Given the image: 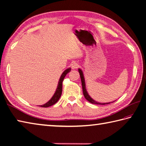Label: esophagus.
Instances as JSON below:
<instances>
[{
  "mask_svg": "<svg viewBox=\"0 0 146 146\" xmlns=\"http://www.w3.org/2000/svg\"><path fill=\"white\" fill-rule=\"evenodd\" d=\"M71 68H72L73 70H74V69H76L77 68H78L79 64L77 63L76 62H73V63H71Z\"/></svg>",
  "mask_w": 146,
  "mask_h": 146,
  "instance_id": "34e87169",
  "label": "esophagus"
}]
</instances>
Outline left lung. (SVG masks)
Segmentation results:
<instances>
[{
  "instance_id": "left-lung-1",
  "label": "left lung",
  "mask_w": 146,
  "mask_h": 146,
  "mask_svg": "<svg viewBox=\"0 0 146 146\" xmlns=\"http://www.w3.org/2000/svg\"><path fill=\"white\" fill-rule=\"evenodd\" d=\"M78 72L80 73V78H81V81H82V88H83V95H84L85 98L87 100L88 102H90L92 104H98V105H105V104H109L110 103H113V102H109V103H100V102H96L95 100H94V99H93L89 95V94H88L87 91H86V85H85V78H84V75H83V71L81 69H78Z\"/></svg>"
}]
</instances>
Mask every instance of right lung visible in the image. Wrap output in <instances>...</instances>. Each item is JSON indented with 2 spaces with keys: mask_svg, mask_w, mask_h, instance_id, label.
Returning a JSON list of instances; mask_svg holds the SVG:
<instances>
[{
  "mask_svg": "<svg viewBox=\"0 0 146 146\" xmlns=\"http://www.w3.org/2000/svg\"><path fill=\"white\" fill-rule=\"evenodd\" d=\"M71 71V68H67L66 70H64L63 73L61 74V75L60 78V80H59L58 82V86L56 90L55 93L54 94L53 96L51 97V98L49 100L47 103H46L44 104H43L42 105H39V107H50L51 105L55 104L56 102L58 101L59 99L61 97V95L62 94V84H63V81L64 78V77L66 76V75H67V73H68Z\"/></svg>",
  "mask_w": 146,
  "mask_h": 146,
  "instance_id": "add662e5",
  "label": "right lung"
}]
</instances>
